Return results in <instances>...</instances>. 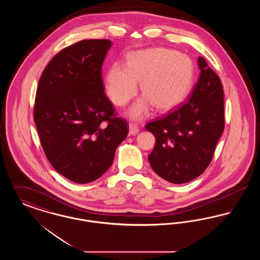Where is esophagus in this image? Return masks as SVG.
Here are the masks:
<instances>
[{
    "mask_svg": "<svg viewBox=\"0 0 260 260\" xmlns=\"http://www.w3.org/2000/svg\"><path fill=\"white\" fill-rule=\"evenodd\" d=\"M128 127H129V132H128L129 136H134V135H137V134L139 133V127L137 126V124H134V123H129V125H128Z\"/></svg>",
    "mask_w": 260,
    "mask_h": 260,
    "instance_id": "1",
    "label": "esophagus"
}]
</instances>
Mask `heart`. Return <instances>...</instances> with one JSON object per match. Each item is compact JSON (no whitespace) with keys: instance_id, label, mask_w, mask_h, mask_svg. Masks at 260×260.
I'll use <instances>...</instances> for the list:
<instances>
[{"instance_id":"1","label":"heart","mask_w":260,"mask_h":260,"mask_svg":"<svg viewBox=\"0 0 260 260\" xmlns=\"http://www.w3.org/2000/svg\"><path fill=\"white\" fill-rule=\"evenodd\" d=\"M143 98L129 109L133 119L148 115L153 105L158 110H170L187 98L194 81V65L186 54L167 49L137 50L128 54L126 64L113 63L107 70L104 86L109 99L124 106L138 90L141 81Z\"/></svg>"}]
</instances>
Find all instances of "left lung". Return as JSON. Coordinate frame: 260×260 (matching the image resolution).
<instances>
[{"label":"left lung","mask_w":260,"mask_h":260,"mask_svg":"<svg viewBox=\"0 0 260 260\" xmlns=\"http://www.w3.org/2000/svg\"><path fill=\"white\" fill-rule=\"evenodd\" d=\"M198 65V82L186 100L145 125L156 138L148 156L151 168L175 184L189 182L206 171L224 131L221 81L204 57H199Z\"/></svg>","instance_id":"obj_1"}]
</instances>
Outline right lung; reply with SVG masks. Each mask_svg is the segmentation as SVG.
<instances>
[{"instance_id":"add662e5","label":"right lung","mask_w":260,"mask_h":260,"mask_svg":"<svg viewBox=\"0 0 260 260\" xmlns=\"http://www.w3.org/2000/svg\"><path fill=\"white\" fill-rule=\"evenodd\" d=\"M111 45L93 39L64 48L38 84L34 121L41 145L53 169L76 183L105 173L128 134L104 93L101 67Z\"/></svg>"}]
</instances>
